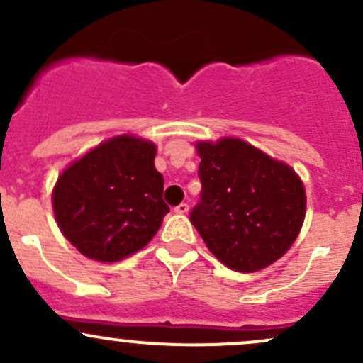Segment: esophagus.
I'll return each instance as SVG.
<instances>
[{"label":"esophagus","instance_id":"obj_1","mask_svg":"<svg viewBox=\"0 0 363 363\" xmlns=\"http://www.w3.org/2000/svg\"><path fill=\"white\" fill-rule=\"evenodd\" d=\"M174 211L177 212V213H186V212L189 211V205H188V203H179L177 207L174 208Z\"/></svg>","mask_w":363,"mask_h":363}]
</instances>
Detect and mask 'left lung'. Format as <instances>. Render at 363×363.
Returning <instances> with one entry per match:
<instances>
[{"mask_svg":"<svg viewBox=\"0 0 363 363\" xmlns=\"http://www.w3.org/2000/svg\"><path fill=\"white\" fill-rule=\"evenodd\" d=\"M200 201L189 220L208 250L235 272L266 268L299 235L306 193L291 167L233 137L198 143Z\"/></svg>","mask_w":363,"mask_h":363,"instance_id":"1","label":"left lung"}]
</instances>
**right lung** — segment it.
I'll list each match as a JSON object with an SVG mask.
<instances>
[{
  "instance_id": "obj_1",
  "label": "right lung",
  "mask_w": 363,
  "mask_h": 363,
  "mask_svg": "<svg viewBox=\"0 0 363 363\" xmlns=\"http://www.w3.org/2000/svg\"><path fill=\"white\" fill-rule=\"evenodd\" d=\"M155 155L152 143L120 135L60 174L53 212L62 235L83 255L116 262L151 242L170 212Z\"/></svg>"
}]
</instances>
